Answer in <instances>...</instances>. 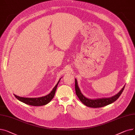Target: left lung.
<instances>
[{
	"label": "left lung",
	"mask_w": 135,
	"mask_h": 135,
	"mask_svg": "<svg viewBox=\"0 0 135 135\" xmlns=\"http://www.w3.org/2000/svg\"><path fill=\"white\" fill-rule=\"evenodd\" d=\"M125 86L121 89L119 93L113 96L108 98H96V99H90L85 96H84L81 93L80 90L78 85V81L76 79H75V93L77 96L78 97L80 101L88 107L91 108H100L104 106L107 105L109 104H111L115 102L117 99L120 97L122 94L123 91L124 89Z\"/></svg>",
	"instance_id": "8db88e82"
}]
</instances>
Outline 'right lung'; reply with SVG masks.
I'll return each mask as SVG.
<instances>
[{
    "mask_svg": "<svg viewBox=\"0 0 135 135\" xmlns=\"http://www.w3.org/2000/svg\"><path fill=\"white\" fill-rule=\"evenodd\" d=\"M61 78L59 79V81L56 84L55 86L53 88V89L52 90V91L50 92V94L45 96H42V97H36V98H29V97H20L15 94L13 95L18 100L28 105H33V106H41V105H46L50 102L52 100V99L54 98L57 87L58 84Z\"/></svg>",
    "mask_w": 135,
    "mask_h": 135,
    "instance_id": "obj_1",
    "label": "right lung"
}]
</instances>
